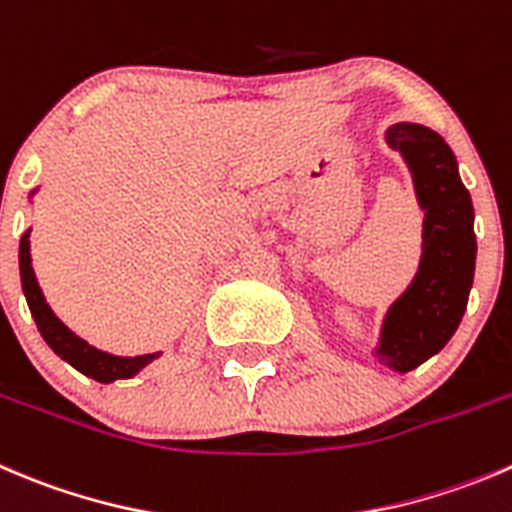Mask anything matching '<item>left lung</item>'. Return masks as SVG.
Here are the masks:
<instances>
[{
	"instance_id": "8db88e82",
	"label": "left lung",
	"mask_w": 512,
	"mask_h": 512,
	"mask_svg": "<svg viewBox=\"0 0 512 512\" xmlns=\"http://www.w3.org/2000/svg\"><path fill=\"white\" fill-rule=\"evenodd\" d=\"M388 145L403 152L425 210L420 272L390 307L380 357L408 372L433 357L458 330L475 272L473 202L460 182L458 162L438 132L423 124H395Z\"/></svg>"
}]
</instances>
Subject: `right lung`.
Here are the masks:
<instances>
[{"label": "right lung", "mask_w": 512, "mask_h": 512, "mask_svg": "<svg viewBox=\"0 0 512 512\" xmlns=\"http://www.w3.org/2000/svg\"><path fill=\"white\" fill-rule=\"evenodd\" d=\"M19 272H22V287L24 297H27V305L32 310L34 322H37L39 332L47 340V345L57 352L62 360H67L69 365L77 367L84 375L94 377L99 382H112L117 377H130L135 375L140 367H145L147 362L155 360L157 355H137V357H117L107 355V352L97 350V347L87 345L84 340H79L74 332H69L62 322L54 317V312L49 310V305L44 302L42 290L37 285V277L32 270V255H29V232L19 242Z\"/></svg>", "instance_id": "right-lung-1"}]
</instances>
